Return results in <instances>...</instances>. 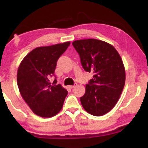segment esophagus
<instances>
[{
  "mask_svg": "<svg viewBox=\"0 0 148 148\" xmlns=\"http://www.w3.org/2000/svg\"><path fill=\"white\" fill-rule=\"evenodd\" d=\"M77 85V84H75V85H73V86H69V88L70 89H73L74 88V87H75V86Z\"/></svg>",
  "mask_w": 148,
  "mask_h": 148,
  "instance_id": "34e87169",
  "label": "esophagus"
}]
</instances>
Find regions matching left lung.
I'll return each mask as SVG.
<instances>
[{
	"instance_id": "obj_1",
	"label": "left lung",
	"mask_w": 148,
	"mask_h": 148,
	"mask_svg": "<svg viewBox=\"0 0 148 148\" xmlns=\"http://www.w3.org/2000/svg\"><path fill=\"white\" fill-rule=\"evenodd\" d=\"M72 44L84 70L94 73L80 98L82 106L89 114L102 116L116 104L125 86L122 58L114 46L102 40H79Z\"/></svg>"
}]
</instances>
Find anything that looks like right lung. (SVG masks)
I'll return each instance as SVG.
<instances>
[{
	"mask_svg": "<svg viewBox=\"0 0 148 148\" xmlns=\"http://www.w3.org/2000/svg\"><path fill=\"white\" fill-rule=\"evenodd\" d=\"M70 42L36 48L22 60L17 70L20 94L38 116L49 118L60 112L68 92L60 84L52 85L56 62L67 49Z\"/></svg>",
	"mask_w": 148,
	"mask_h": 148,
	"instance_id": "1",
	"label": "right lung"
}]
</instances>
